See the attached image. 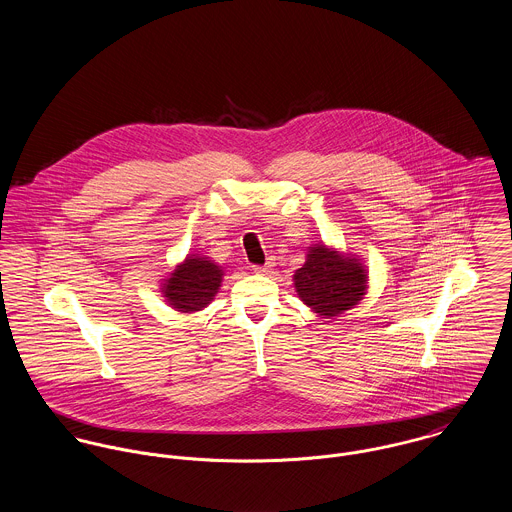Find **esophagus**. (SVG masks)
<instances>
[{
    "label": "esophagus",
    "mask_w": 512,
    "mask_h": 512,
    "mask_svg": "<svg viewBox=\"0 0 512 512\" xmlns=\"http://www.w3.org/2000/svg\"><path fill=\"white\" fill-rule=\"evenodd\" d=\"M272 268H274V264H272V262H268V264H264V266H254V272L264 276V274H268Z\"/></svg>",
    "instance_id": "obj_1"
}]
</instances>
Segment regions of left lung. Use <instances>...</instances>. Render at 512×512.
<instances>
[{
  "label": "left lung",
  "mask_w": 512,
  "mask_h": 512,
  "mask_svg": "<svg viewBox=\"0 0 512 512\" xmlns=\"http://www.w3.org/2000/svg\"><path fill=\"white\" fill-rule=\"evenodd\" d=\"M368 272L361 258L327 244H311L305 262L293 274L299 299L319 317L335 319L366 295Z\"/></svg>",
  "instance_id": "8db88e82"
}]
</instances>
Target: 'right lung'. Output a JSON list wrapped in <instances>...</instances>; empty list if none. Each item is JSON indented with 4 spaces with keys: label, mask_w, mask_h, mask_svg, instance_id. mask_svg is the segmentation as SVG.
<instances>
[{
    "label": "right lung",
    "mask_w": 512,
    "mask_h": 512,
    "mask_svg": "<svg viewBox=\"0 0 512 512\" xmlns=\"http://www.w3.org/2000/svg\"><path fill=\"white\" fill-rule=\"evenodd\" d=\"M222 278L224 270L215 260L201 254H189L161 282V295L175 311L195 313L215 299Z\"/></svg>",
    "instance_id": "obj_1"
}]
</instances>
